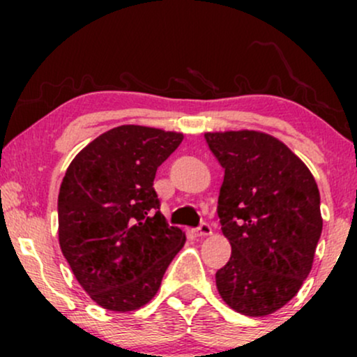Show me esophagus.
Wrapping results in <instances>:
<instances>
[{
  "label": "esophagus",
  "instance_id": "1",
  "mask_svg": "<svg viewBox=\"0 0 357 357\" xmlns=\"http://www.w3.org/2000/svg\"><path fill=\"white\" fill-rule=\"evenodd\" d=\"M211 233H213L211 227L208 223H202L198 228H196V235L202 236V238H204V236H210Z\"/></svg>",
  "mask_w": 357,
  "mask_h": 357
}]
</instances>
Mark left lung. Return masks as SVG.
<instances>
[{
	"instance_id": "obj_1",
	"label": "left lung",
	"mask_w": 357,
	"mask_h": 357,
	"mask_svg": "<svg viewBox=\"0 0 357 357\" xmlns=\"http://www.w3.org/2000/svg\"><path fill=\"white\" fill-rule=\"evenodd\" d=\"M204 137L225 169L218 216L231 245L216 289L236 312L273 314L297 296L312 268L322 233L317 183L270 134L243 129Z\"/></svg>"
}]
</instances>
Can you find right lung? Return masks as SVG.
<instances>
[{
  "label": "right lung",
  "mask_w": 357,
  "mask_h": 357,
  "mask_svg": "<svg viewBox=\"0 0 357 357\" xmlns=\"http://www.w3.org/2000/svg\"><path fill=\"white\" fill-rule=\"evenodd\" d=\"M181 132L119 126L73 158L59 192V243L102 309L130 312L158 294L186 235L169 227L153 183Z\"/></svg>",
  "instance_id": "right-lung-1"
}]
</instances>
